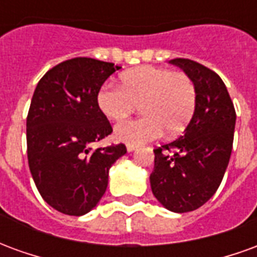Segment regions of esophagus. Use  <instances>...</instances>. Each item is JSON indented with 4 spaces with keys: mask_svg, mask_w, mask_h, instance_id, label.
I'll use <instances>...</instances> for the list:
<instances>
[{
    "mask_svg": "<svg viewBox=\"0 0 257 257\" xmlns=\"http://www.w3.org/2000/svg\"><path fill=\"white\" fill-rule=\"evenodd\" d=\"M138 149V146L135 145H126V150H128V153H132V151H135Z\"/></svg>",
    "mask_w": 257,
    "mask_h": 257,
    "instance_id": "obj_1",
    "label": "esophagus"
}]
</instances>
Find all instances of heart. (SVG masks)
Masks as SVG:
<instances>
[{"label":"heart","mask_w":257,"mask_h":257,"mask_svg":"<svg viewBox=\"0 0 257 257\" xmlns=\"http://www.w3.org/2000/svg\"><path fill=\"white\" fill-rule=\"evenodd\" d=\"M97 107L108 119L122 121L140 104L143 117L118 123L115 139L143 145L160 138L182 134L197 107V89L187 74L153 66L129 70L121 75V86L103 85L96 96Z\"/></svg>","instance_id":"obj_1"}]
</instances>
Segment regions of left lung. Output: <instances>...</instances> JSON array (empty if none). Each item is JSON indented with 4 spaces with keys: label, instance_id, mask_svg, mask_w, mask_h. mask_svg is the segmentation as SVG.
I'll use <instances>...</instances> for the list:
<instances>
[{
    "label": "left lung",
    "instance_id": "1",
    "mask_svg": "<svg viewBox=\"0 0 257 257\" xmlns=\"http://www.w3.org/2000/svg\"><path fill=\"white\" fill-rule=\"evenodd\" d=\"M194 81L197 107L183 136L154 150L151 191L168 210L198 209L216 193L230 161L235 110L221 78L190 59H173Z\"/></svg>",
    "mask_w": 257,
    "mask_h": 257
}]
</instances>
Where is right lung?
Here are the masks:
<instances>
[{"mask_svg":"<svg viewBox=\"0 0 257 257\" xmlns=\"http://www.w3.org/2000/svg\"><path fill=\"white\" fill-rule=\"evenodd\" d=\"M121 67L74 58L51 68L37 85L27 115V158L37 189L53 209L82 216L106 193L108 171L123 145L93 149L112 132L99 110L101 85Z\"/></svg>","mask_w":257,"mask_h":257,"instance_id":"1","label":"right lung"}]
</instances>
